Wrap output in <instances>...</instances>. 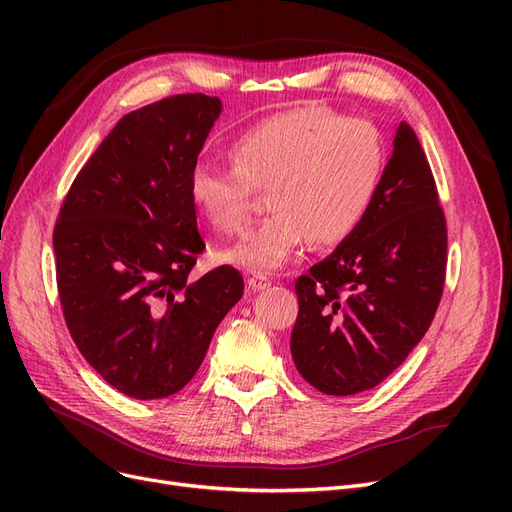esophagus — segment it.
<instances>
[{"label": "esophagus", "instance_id": "obj_1", "mask_svg": "<svg viewBox=\"0 0 512 512\" xmlns=\"http://www.w3.org/2000/svg\"><path fill=\"white\" fill-rule=\"evenodd\" d=\"M247 286H250L254 292H260V290H267L271 286V280L267 275H252L250 280H247Z\"/></svg>", "mask_w": 512, "mask_h": 512}]
</instances>
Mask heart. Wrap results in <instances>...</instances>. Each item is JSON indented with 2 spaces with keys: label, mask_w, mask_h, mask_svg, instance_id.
<instances>
[{
  "label": "heart",
  "mask_w": 512,
  "mask_h": 512,
  "mask_svg": "<svg viewBox=\"0 0 512 512\" xmlns=\"http://www.w3.org/2000/svg\"><path fill=\"white\" fill-rule=\"evenodd\" d=\"M235 166L198 160L188 196L215 232L237 235L250 218L252 192L267 188L269 218L220 254L224 262L271 273L314 239L335 245L359 228L384 170V141L374 123L324 106L275 113L230 143Z\"/></svg>",
  "instance_id": "b5f03b06"
}]
</instances>
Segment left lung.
<instances>
[{
  "label": "left lung",
  "mask_w": 512,
  "mask_h": 512,
  "mask_svg": "<svg viewBox=\"0 0 512 512\" xmlns=\"http://www.w3.org/2000/svg\"><path fill=\"white\" fill-rule=\"evenodd\" d=\"M446 220L425 151L399 121L393 153L363 222L294 290L290 352L327 395L374 389L408 359L440 305Z\"/></svg>",
  "instance_id": "8db88e82"
}]
</instances>
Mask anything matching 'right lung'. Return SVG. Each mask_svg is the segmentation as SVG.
<instances>
[{"instance_id": "1", "label": "right lung", "mask_w": 512, "mask_h": 512, "mask_svg": "<svg viewBox=\"0 0 512 512\" xmlns=\"http://www.w3.org/2000/svg\"><path fill=\"white\" fill-rule=\"evenodd\" d=\"M220 113V98L181 94L123 115L55 224L68 331L87 363L134 399L181 391L243 297V277L228 265L188 280L205 250L188 175Z\"/></svg>"}]
</instances>
